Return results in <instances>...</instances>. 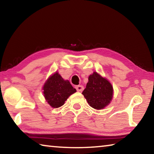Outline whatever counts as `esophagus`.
Listing matches in <instances>:
<instances>
[{"label":"esophagus","mask_w":154,"mask_h":154,"mask_svg":"<svg viewBox=\"0 0 154 154\" xmlns=\"http://www.w3.org/2000/svg\"><path fill=\"white\" fill-rule=\"evenodd\" d=\"M75 88H76V90L78 92H82L83 90V86H82V85H77Z\"/></svg>","instance_id":"esophagus-1"}]
</instances>
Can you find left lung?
<instances>
[{
	"instance_id": "8db88e82",
	"label": "left lung",
	"mask_w": 154,
	"mask_h": 154,
	"mask_svg": "<svg viewBox=\"0 0 154 154\" xmlns=\"http://www.w3.org/2000/svg\"><path fill=\"white\" fill-rule=\"evenodd\" d=\"M113 94L111 83L96 72L88 77L86 88L82 92L90 106L97 110L104 109L111 103Z\"/></svg>"
}]
</instances>
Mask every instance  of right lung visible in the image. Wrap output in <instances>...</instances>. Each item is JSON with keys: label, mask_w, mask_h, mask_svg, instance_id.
I'll return each mask as SVG.
<instances>
[{"label": "right lung", "mask_w": 154, "mask_h": 154, "mask_svg": "<svg viewBox=\"0 0 154 154\" xmlns=\"http://www.w3.org/2000/svg\"><path fill=\"white\" fill-rule=\"evenodd\" d=\"M43 94L47 102L53 108H58L76 90L69 81L64 80L58 72L49 77L43 88Z\"/></svg>", "instance_id": "1"}]
</instances>
